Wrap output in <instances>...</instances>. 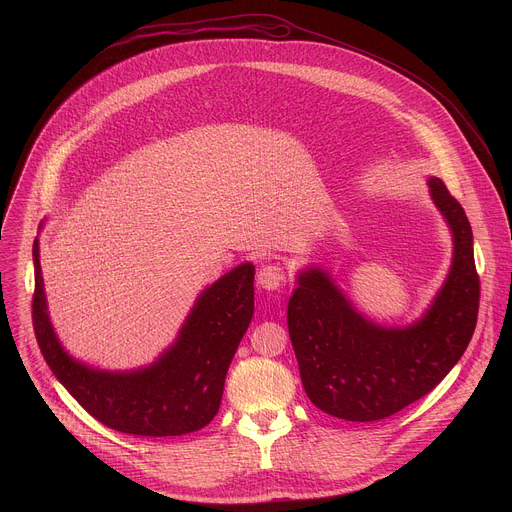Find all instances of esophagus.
Returning a JSON list of instances; mask_svg holds the SVG:
<instances>
[{"label": "esophagus", "mask_w": 512, "mask_h": 512, "mask_svg": "<svg viewBox=\"0 0 512 512\" xmlns=\"http://www.w3.org/2000/svg\"><path fill=\"white\" fill-rule=\"evenodd\" d=\"M285 281V271L281 265L277 263H265L261 265L259 273H257V283L263 287V289H277L279 285H283Z\"/></svg>", "instance_id": "34e87169"}]
</instances>
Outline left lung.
Listing matches in <instances>:
<instances>
[{
	"label": "left lung",
	"mask_w": 512,
	"mask_h": 512,
	"mask_svg": "<svg viewBox=\"0 0 512 512\" xmlns=\"http://www.w3.org/2000/svg\"><path fill=\"white\" fill-rule=\"evenodd\" d=\"M429 194L454 237L450 273L429 310L405 328L364 318L320 267L298 273L287 328L310 401L346 421H379L427 395L460 360L476 328L480 279L472 227L440 178Z\"/></svg>",
	"instance_id": "obj_1"
}]
</instances>
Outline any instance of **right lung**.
<instances>
[{
    "mask_svg": "<svg viewBox=\"0 0 512 512\" xmlns=\"http://www.w3.org/2000/svg\"><path fill=\"white\" fill-rule=\"evenodd\" d=\"M32 322L40 352L64 389L97 421L131 435H186L221 407L229 364L255 308V267L241 263L198 296L176 342L150 367L109 373L72 358L46 310L40 247L34 241Z\"/></svg>",
    "mask_w": 512,
    "mask_h": 512,
    "instance_id": "add662e5",
    "label": "right lung"
}]
</instances>
